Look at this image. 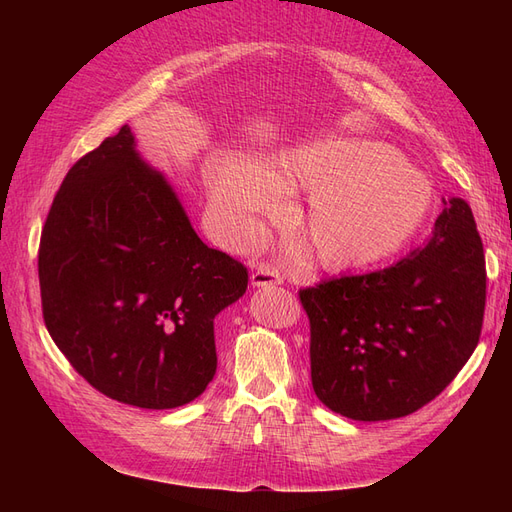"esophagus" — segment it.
Masks as SVG:
<instances>
[{
    "instance_id": "esophagus-1",
    "label": "esophagus",
    "mask_w": 512,
    "mask_h": 512,
    "mask_svg": "<svg viewBox=\"0 0 512 512\" xmlns=\"http://www.w3.org/2000/svg\"><path fill=\"white\" fill-rule=\"evenodd\" d=\"M250 284L254 288H265V286H277L282 284V277L277 271H273L271 267H258L252 275H250Z\"/></svg>"
}]
</instances>
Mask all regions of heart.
I'll return each mask as SVG.
<instances>
[{
	"mask_svg": "<svg viewBox=\"0 0 512 512\" xmlns=\"http://www.w3.org/2000/svg\"><path fill=\"white\" fill-rule=\"evenodd\" d=\"M209 205L235 245H250L262 218L284 205V192H307L292 215L303 243L327 271L382 265L418 235L433 209L429 177L397 147L365 136H312L256 162L222 153L205 168Z\"/></svg>",
	"mask_w": 512,
	"mask_h": 512,
	"instance_id": "1",
	"label": "heart"
}]
</instances>
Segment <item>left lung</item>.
<instances>
[{
	"label": "left lung",
	"mask_w": 512,
	"mask_h": 512,
	"mask_svg": "<svg viewBox=\"0 0 512 512\" xmlns=\"http://www.w3.org/2000/svg\"><path fill=\"white\" fill-rule=\"evenodd\" d=\"M397 265L299 292L314 393L352 421H391L436 399L472 356L485 314L483 241L463 198Z\"/></svg>",
	"instance_id": "1"
}]
</instances>
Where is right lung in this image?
Listing matches in <instances>:
<instances>
[{"instance_id":"right-lung-1","label":"right lung","mask_w":512,"mask_h":512,"mask_svg":"<svg viewBox=\"0 0 512 512\" xmlns=\"http://www.w3.org/2000/svg\"><path fill=\"white\" fill-rule=\"evenodd\" d=\"M44 324L79 374L121 404L168 410L215 376L213 320L247 269L196 235L177 192L123 126L76 162L38 252Z\"/></svg>"}]
</instances>
